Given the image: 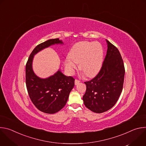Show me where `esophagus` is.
I'll use <instances>...</instances> for the list:
<instances>
[{
    "mask_svg": "<svg viewBox=\"0 0 146 146\" xmlns=\"http://www.w3.org/2000/svg\"><path fill=\"white\" fill-rule=\"evenodd\" d=\"M80 82V80H77V79H76V80H75V81H74L75 85H77Z\"/></svg>",
    "mask_w": 146,
    "mask_h": 146,
    "instance_id": "1",
    "label": "esophagus"
}]
</instances>
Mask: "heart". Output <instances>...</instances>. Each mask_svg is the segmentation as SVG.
I'll use <instances>...</instances> for the list:
<instances>
[{
	"label": "heart",
	"instance_id": "obj_1",
	"mask_svg": "<svg viewBox=\"0 0 146 146\" xmlns=\"http://www.w3.org/2000/svg\"><path fill=\"white\" fill-rule=\"evenodd\" d=\"M69 56L65 65L70 73H74L77 69L76 63H79L80 69L91 77L95 76L102 67L103 48L99 42L80 41L72 46Z\"/></svg>",
	"mask_w": 146,
	"mask_h": 146
}]
</instances>
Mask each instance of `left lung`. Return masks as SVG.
<instances>
[{"mask_svg": "<svg viewBox=\"0 0 146 146\" xmlns=\"http://www.w3.org/2000/svg\"><path fill=\"white\" fill-rule=\"evenodd\" d=\"M108 51L101 69L92 80L84 82L86 91L82 97L86 108L102 113L112 108L123 88L125 67L118 48L108 40Z\"/></svg>", "mask_w": 146, "mask_h": 146, "instance_id": "1", "label": "left lung"}]
</instances>
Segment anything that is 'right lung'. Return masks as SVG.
Wrapping results in <instances>:
<instances>
[{
	"label": "right lung",
	"mask_w": 146,
	"mask_h": 146,
	"mask_svg": "<svg viewBox=\"0 0 146 146\" xmlns=\"http://www.w3.org/2000/svg\"><path fill=\"white\" fill-rule=\"evenodd\" d=\"M62 43L58 38L50 39L37 45L29 55L25 67L26 86L29 98L36 108L47 114H54L63 108L74 86V78L60 71L46 79L37 77L33 72L32 62L35 54L54 44Z\"/></svg>",
	"instance_id": "add662e5"
}]
</instances>
